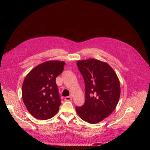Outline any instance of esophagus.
Masks as SVG:
<instances>
[{
	"mask_svg": "<svg viewBox=\"0 0 150 150\" xmlns=\"http://www.w3.org/2000/svg\"><path fill=\"white\" fill-rule=\"evenodd\" d=\"M72 99V96H68V97H65V100L66 101H69V100H71Z\"/></svg>",
	"mask_w": 150,
	"mask_h": 150,
	"instance_id": "1",
	"label": "esophagus"
}]
</instances>
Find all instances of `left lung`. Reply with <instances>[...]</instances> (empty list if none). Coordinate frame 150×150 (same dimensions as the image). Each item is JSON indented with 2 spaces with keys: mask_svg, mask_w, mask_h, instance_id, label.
<instances>
[{
  "mask_svg": "<svg viewBox=\"0 0 150 150\" xmlns=\"http://www.w3.org/2000/svg\"><path fill=\"white\" fill-rule=\"evenodd\" d=\"M85 87V101L76 107L81 119L90 123H98L114 111L120 95L119 79L108 63L96 59L78 60Z\"/></svg>",
  "mask_w": 150,
  "mask_h": 150,
  "instance_id": "left-lung-1",
  "label": "left lung"
}]
</instances>
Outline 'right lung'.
I'll return each mask as SVG.
<instances>
[{
  "label": "right lung",
  "instance_id": "right-lung-1",
  "mask_svg": "<svg viewBox=\"0 0 150 150\" xmlns=\"http://www.w3.org/2000/svg\"><path fill=\"white\" fill-rule=\"evenodd\" d=\"M65 62L49 60L39 64L26 75L22 86V97L29 113L40 120L55 116L61 101L56 83Z\"/></svg>",
  "mask_w": 150,
  "mask_h": 150
}]
</instances>
